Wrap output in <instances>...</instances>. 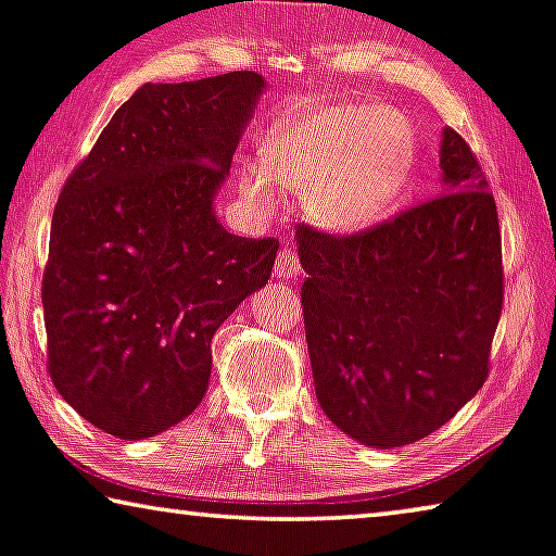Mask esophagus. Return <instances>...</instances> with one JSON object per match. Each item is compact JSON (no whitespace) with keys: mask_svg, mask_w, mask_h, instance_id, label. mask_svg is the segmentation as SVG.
<instances>
[{"mask_svg":"<svg viewBox=\"0 0 556 556\" xmlns=\"http://www.w3.org/2000/svg\"><path fill=\"white\" fill-rule=\"evenodd\" d=\"M302 271V262H300V254H296L292 247H285V250H279L277 254V262H275V277L277 279H294L296 275Z\"/></svg>","mask_w":556,"mask_h":556,"instance_id":"1","label":"esophagus"}]
</instances>
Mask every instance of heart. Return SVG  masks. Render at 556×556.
<instances>
[{"label":"heart","mask_w":556,"mask_h":556,"mask_svg":"<svg viewBox=\"0 0 556 556\" xmlns=\"http://www.w3.org/2000/svg\"><path fill=\"white\" fill-rule=\"evenodd\" d=\"M262 162H244L239 172V189L256 210L275 212L281 192H296L317 227L357 231L382 219L402 194L412 131L382 106H331L267 131Z\"/></svg>","instance_id":"heart-1"}]
</instances>
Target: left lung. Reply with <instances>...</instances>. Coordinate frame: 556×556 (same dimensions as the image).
<instances>
[{"label":"left lung","instance_id":"obj_1","mask_svg":"<svg viewBox=\"0 0 556 556\" xmlns=\"http://www.w3.org/2000/svg\"><path fill=\"white\" fill-rule=\"evenodd\" d=\"M442 194L367 231L296 229L314 389L344 434L375 450L446 425L484 384L504 275L494 197L446 127Z\"/></svg>","mask_w":556,"mask_h":556}]
</instances>
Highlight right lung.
<instances>
[{"label": "right lung", "mask_w": 556, "mask_h": 556, "mask_svg": "<svg viewBox=\"0 0 556 556\" xmlns=\"http://www.w3.org/2000/svg\"><path fill=\"white\" fill-rule=\"evenodd\" d=\"M264 89L256 72L139 87L66 179L41 281L49 377L106 434L137 442L189 417L214 331L267 285L277 239L214 214Z\"/></svg>", "instance_id": "right-lung-1"}]
</instances>
